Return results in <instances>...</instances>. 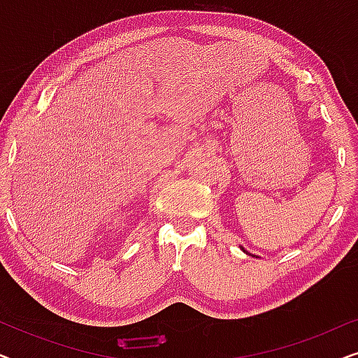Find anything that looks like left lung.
I'll list each match as a JSON object with an SVG mask.
<instances>
[{"instance_id": "obj_1", "label": "left lung", "mask_w": 358, "mask_h": 358, "mask_svg": "<svg viewBox=\"0 0 358 358\" xmlns=\"http://www.w3.org/2000/svg\"><path fill=\"white\" fill-rule=\"evenodd\" d=\"M243 251H244V249H243Z\"/></svg>"}]
</instances>
